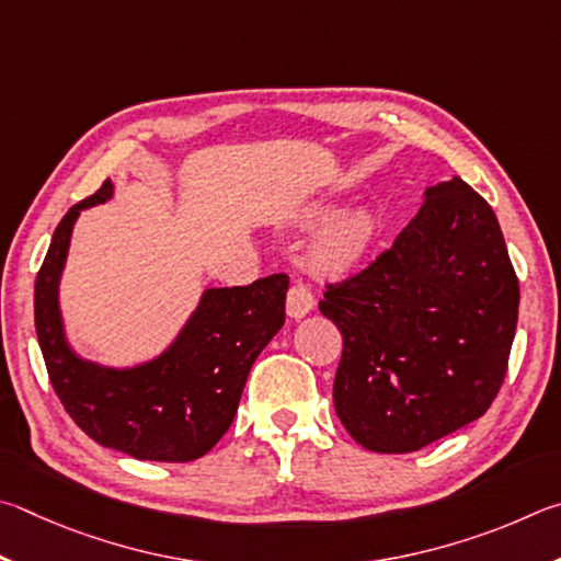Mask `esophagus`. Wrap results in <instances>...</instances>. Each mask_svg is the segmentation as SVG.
I'll list each match as a JSON object with an SVG mask.
<instances>
[{"label": "esophagus", "instance_id": "esophagus-1", "mask_svg": "<svg viewBox=\"0 0 561 561\" xmlns=\"http://www.w3.org/2000/svg\"><path fill=\"white\" fill-rule=\"evenodd\" d=\"M316 306V296L302 280H296L288 290V316L290 318H302Z\"/></svg>", "mask_w": 561, "mask_h": 561}]
</instances>
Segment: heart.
<instances>
[{
  "label": "heart",
  "instance_id": "obj_1",
  "mask_svg": "<svg viewBox=\"0 0 561 561\" xmlns=\"http://www.w3.org/2000/svg\"><path fill=\"white\" fill-rule=\"evenodd\" d=\"M377 233L375 214L367 209L347 211L332 221L316 245L320 265H345L367 249Z\"/></svg>",
  "mask_w": 561,
  "mask_h": 561
}]
</instances>
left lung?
<instances>
[{"mask_svg": "<svg viewBox=\"0 0 561 561\" xmlns=\"http://www.w3.org/2000/svg\"><path fill=\"white\" fill-rule=\"evenodd\" d=\"M342 332L335 411L377 454H411L485 414L515 340L519 280L495 211L460 176L426 192L389 249L325 283Z\"/></svg>", "mask_w": 561, "mask_h": 561, "instance_id": "8db88e82", "label": "left lung"}]
</instances>
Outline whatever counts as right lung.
Here are the masks:
<instances>
[{
    "instance_id": "add662e5",
    "label": "right lung",
    "mask_w": 561,
    "mask_h": 561,
    "mask_svg": "<svg viewBox=\"0 0 561 561\" xmlns=\"http://www.w3.org/2000/svg\"><path fill=\"white\" fill-rule=\"evenodd\" d=\"M111 194L105 180L56 226L36 273L38 345L56 397L95 444L140 460L186 463L209 454L229 431L255 357L286 322L288 275L206 290L182 335L150 365L127 371L88 365L64 340L58 275L78 211Z\"/></svg>"
}]
</instances>
